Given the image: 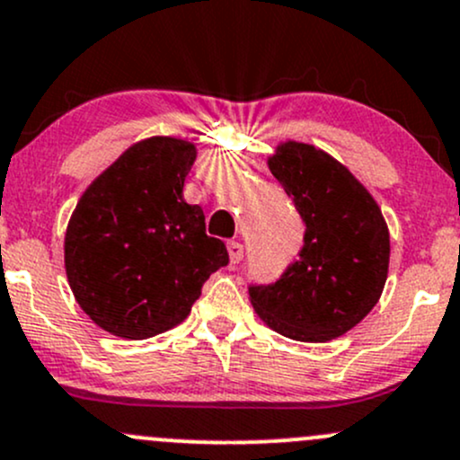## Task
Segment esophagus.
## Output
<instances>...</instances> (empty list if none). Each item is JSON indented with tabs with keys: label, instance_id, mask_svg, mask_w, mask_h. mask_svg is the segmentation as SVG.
Listing matches in <instances>:
<instances>
[{
	"label": "esophagus",
	"instance_id": "1",
	"mask_svg": "<svg viewBox=\"0 0 460 460\" xmlns=\"http://www.w3.org/2000/svg\"><path fill=\"white\" fill-rule=\"evenodd\" d=\"M226 251H229L231 264H238L240 260H243V255H244L243 244H240L238 240H229V243H226Z\"/></svg>",
	"mask_w": 460,
	"mask_h": 460
}]
</instances>
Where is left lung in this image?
Here are the masks:
<instances>
[{
  "instance_id": "8db88e82",
  "label": "left lung",
  "mask_w": 460,
  "mask_h": 460,
  "mask_svg": "<svg viewBox=\"0 0 460 460\" xmlns=\"http://www.w3.org/2000/svg\"><path fill=\"white\" fill-rule=\"evenodd\" d=\"M269 169L306 222L299 258L269 287H249L260 319L295 341H331L379 302L390 231L372 193L323 149L284 141Z\"/></svg>"
}]
</instances>
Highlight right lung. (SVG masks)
<instances>
[{"label":"right lung","instance_id":"1","mask_svg":"<svg viewBox=\"0 0 460 460\" xmlns=\"http://www.w3.org/2000/svg\"><path fill=\"white\" fill-rule=\"evenodd\" d=\"M196 145L173 137L134 143L90 182L66 229V275L99 328L147 340L178 326L202 284L229 264L205 214L182 198Z\"/></svg>","mask_w":460,"mask_h":460}]
</instances>
